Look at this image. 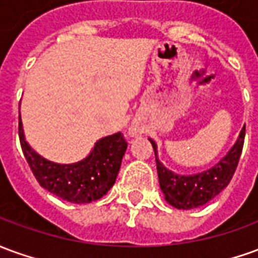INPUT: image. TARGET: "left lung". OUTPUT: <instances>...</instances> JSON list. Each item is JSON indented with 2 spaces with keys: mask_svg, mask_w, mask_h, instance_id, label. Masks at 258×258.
<instances>
[{
  "mask_svg": "<svg viewBox=\"0 0 258 258\" xmlns=\"http://www.w3.org/2000/svg\"><path fill=\"white\" fill-rule=\"evenodd\" d=\"M244 130L246 127H243L235 145L222 159L210 169L196 174H177L167 169L158 158L156 142L149 138L155 151L160 190L167 203L177 210H192L205 205L222 191L229 184L239 163L244 142Z\"/></svg>",
  "mask_w": 258,
  "mask_h": 258,
  "instance_id": "1",
  "label": "left lung"
}]
</instances>
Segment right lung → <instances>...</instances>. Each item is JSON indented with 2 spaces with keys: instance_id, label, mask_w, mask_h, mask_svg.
<instances>
[{
  "instance_id": "right-lung-1",
  "label": "right lung",
  "mask_w": 258,
  "mask_h": 258,
  "mask_svg": "<svg viewBox=\"0 0 258 258\" xmlns=\"http://www.w3.org/2000/svg\"><path fill=\"white\" fill-rule=\"evenodd\" d=\"M19 140L23 155L39 184L48 191L75 204H88L110 190L121 166L127 142L121 133L100 138L82 160L55 163L43 158L25 140L19 114Z\"/></svg>"
}]
</instances>
